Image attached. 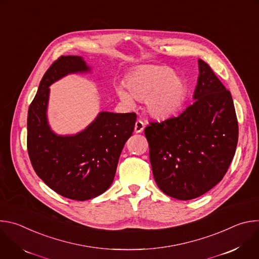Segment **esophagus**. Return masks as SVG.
I'll return each mask as SVG.
<instances>
[{
  "label": "esophagus",
  "instance_id": "esophagus-1",
  "mask_svg": "<svg viewBox=\"0 0 259 259\" xmlns=\"http://www.w3.org/2000/svg\"><path fill=\"white\" fill-rule=\"evenodd\" d=\"M144 127H145V124L143 123V121H141V120H137V121H136V123H135L134 131H135L136 133H140V132H142V131H143Z\"/></svg>",
  "mask_w": 259,
  "mask_h": 259
}]
</instances>
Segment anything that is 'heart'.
<instances>
[{"label": "heart", "mask_w": 259, "mask_h": 259, "mask_svg": "<svg viewBox=\"0 0 259 259\" xmlns=\"http://www.w3.org/2000/svg\"><path fill=\"white\" fill-rule=\"evenodd\" d=\"M128 91L117 86L121 100L132 103L133 97L145 99L146 109L155 118H166L182 105L188 94V85L174 70L166 65H141L133 70L126 80Z\"/></svg>", "instance_id": "1"}]
</instances>
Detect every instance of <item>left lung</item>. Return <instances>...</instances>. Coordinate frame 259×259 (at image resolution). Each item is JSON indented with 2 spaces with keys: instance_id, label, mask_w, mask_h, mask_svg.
I'll use <instances>...</instances> for the list:
<instances>
[{
  "instance_id": "obj_1",
  "label": "left lung",
  "mask_w": 259,
  "mask_h": 259,
  "mask_svg": "<svg viewBox=\"0 0 259 259\" xmlns=\"http://www.w3.org/2000/svg\"><path fill=\"white\" fill-rule=\"evenodd\" d=\"M199 71L195 102L178 117L144 129L159 189L183 201L204 195L224 178L239 136L231 92L202 59Z\"/></svg>"
}]
</instances>
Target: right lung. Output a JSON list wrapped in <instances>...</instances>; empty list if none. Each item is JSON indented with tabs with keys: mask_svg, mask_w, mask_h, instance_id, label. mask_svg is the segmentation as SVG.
Masks as SVG:
<instances>
[{
	"mask_svg": "<svg viewBox=\"0 0 259 259\" xmlns=\"http://www.w3.org/2000/svg\"><path fill=\"white\" fill-rule=\"evenodd\" d=\"M90 70L80 56H60L45 72L27 114V152L33 170L51 190L76 201L93 199L110 187L136 122L134 113L101 112L75 135H57L51 130L49 86L68 73Z\"/></svg>",
	"mask_w": 259,
	"mask_h": 259,
	"instance_id": "obj_1",
	"label": "right lung"
}]
</instances>
